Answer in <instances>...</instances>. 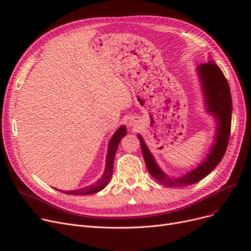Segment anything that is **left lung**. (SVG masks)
Masks as SVG:
<instances>
[{"mask_svg":"<svg viewBox=\"0 0 251 251\" xmlns=\"http://www.w3.org/2000/svg\"><path fill=\"white\" fill-rule=\"evenodd\" d=\"M197 72L201 78L207 111L214 114L218 125L216 141L205 160L199 167L182 177L171 178L157 166L141 135H137L140 141L143 159L150 174L156 181L169 187L191 185L206 177L222 161L228 147L231 132L232 98L227 79L213 60L197 66Z\"/></svg>","mask_w":251,"mask_h":251,"instance_id":"obj_1","label":"left lung"}]
</instances>
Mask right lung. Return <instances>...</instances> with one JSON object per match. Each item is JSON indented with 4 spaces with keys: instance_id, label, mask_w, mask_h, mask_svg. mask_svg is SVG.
Instances as JSON below:
<instances>
[{
    "instance_id": "add662e5",
    "label": "right lung",
    "mask_w": 251,
    "mask_h": 251,
    "mask_svg": "<svg viewBox=\"0 0 251 251\" xmlns=\"http://www.w3.org/2000/svg\"><path fill=\"white\" fill-rule=\"evenodd\" d=\"M126 131H127L126 127L121 126L116 131L115 134L111 138V140L109 142V150H108V153H107V161H105L104 172H103L101 178H100L95 184H92V185L83 187V188L78 189V190L66 191L65 193L71 194V195H86V194H92V193L99 192L107 186V184L110 182L112 175H113L114 157H115L118 146H119V143H120V140L126 135ZM61 192H63V190Z\"/></svg>"
}]
</instances>
